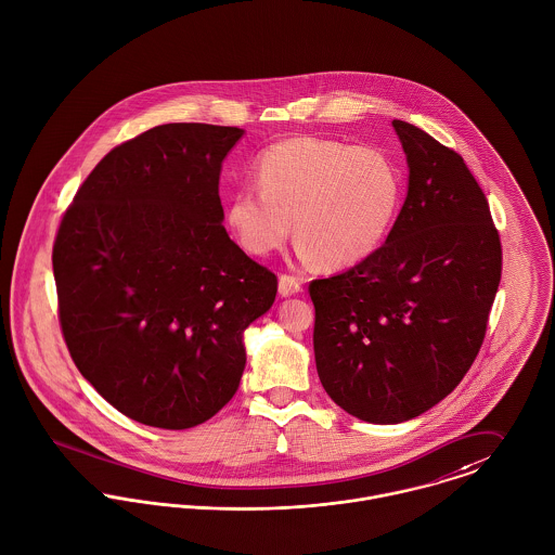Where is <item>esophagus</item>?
Listing matches in <instances>:
<instances>
[{
  "instance_id": "1",
  "label": "esophagus",
  "mask_w": 555,
  "mask_h": 555,
  "mask_svg": "<svg viewBox=\"0 0 555 555\" xmlns=\"http://www.w3.org/2000/svg\"><path fill=\"white\" fill-rule=\"evenodd\" d=\"M300 292H302L300 279H296V276H292V274H281V276H279V294H281L283 298L296 296V294H300Z\"/></svg>"
}]
</instances>
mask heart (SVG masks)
Here are the masks:
<instances>
[{"mask_svg":"<svg viewBox=\"0 0 555 555\" xmlns=\"http://www.w3.org/2000/svg\"><path fill=\"white\" fill-rule=\"evenodd\" d=\"M255 185L236 189L225 219L238 245L263 257L294 232L300 255L327 268L369 257L387 236L402 195V175L378 146L323 135H294L263 149Z\"/></svg>","mask_w":555,"mask_h":555,"instance_id":"obj_1","label":"heart"}]
</instances>
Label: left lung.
<instances>
[{"label":"left lung","mask_w":555,"mask_h":555,"mask_svg":"<svg viewBox=\"0 0 555 555\" xmlns=\"http://www.w3.org/2000/svg\"><path fill=\"white\" fill-rule=\"evenodd\" d=\"M393 127L409 193L385 245L308 285L321 385L370 424L409 422L460 385L502 274L490 204L464 159L415 125Z\"/></svg>","instance_id":"obj_1"}]
</instances>
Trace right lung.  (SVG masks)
Masks as SVG:
<instances>
[{"label":"right lung","instance_id":"right-lung-1","mask_svg":"<svg viewBox=\"0 0 555 555\" xmlns=\"http://www.w3.org/2000/svg\"><path fill=\"white\" fill-rule=\"evenodd\" d=\"M243 129L157 125L78 186L53 245L60 325L80 374L125 417L186 430L236 393L243 332L276 274L230 241L221 164Z\"/></svg>","mask_w":555,"mask_h":555}]
</instances>
